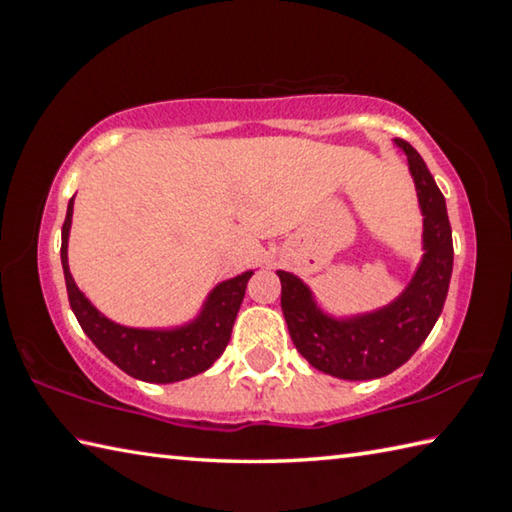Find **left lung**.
Returning <instances> with one entry per match:
<instances>
[{
	"mask_svg": "<svg viewBox=\"0 0 512 512\" xmlns=\"http://www.w3.org/2000/svg\"><path fill=\"white\" fill-rule=\"evenodd\" d=\"M395 146L406 155L422 214V257L400 296L363 314L334 316L298 275L277 271L293 345L316 370L339 379H379L409 361L436 325L452 280L454 244L445 196L420 153L404 140H395Z\"/></svg>",
	"mask_w": 512,
	"mask_h": 512,
	"instance_id": "obj_1",
	"label": "left lung"
}]
</instances>
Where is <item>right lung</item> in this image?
Returning a JSON list of instances; mask_svg holds the SVG:
<instances>
[{
	"instance_id": "obj_1",
	"label": "right lung",
	"mask_w": 512,
	"mask_h": 512,
	"mask_svg": "<svg viewBox=\"0 0 512 512\" xmlns=\"http://www.w3.org/2000/svg\"><path fill=\"white\" fill-rule=\"evenodd\" d=\"M74 196L67 205L63 223V244H60V262H63L69 305L83 332L97 345L101 354L131 375L149 384H173L194 375H201L221 357L230 341L232 325L244 300L246 284L255 271H244L216 284L207 293L201 309L194 318L173 327H128L115 323L85 298L76 287L67 262L69 230H72Z\"/></svg>"
}]
</instances>
